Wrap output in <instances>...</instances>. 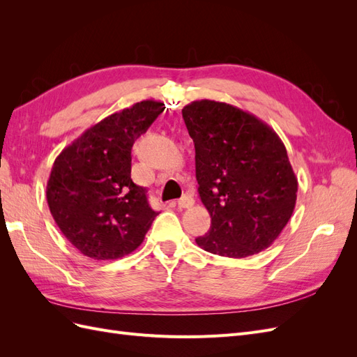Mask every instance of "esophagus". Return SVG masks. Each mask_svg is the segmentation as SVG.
I'll list each match as a JSON object with an SVG mask.
<instances>
[{"label": "esophagus", "instance_id": "1", "mask_svg": "<svg viewBox=\"0 0 357 357\" xmlns=\"http://www.w3.org/2000/svg\"><path fill=\"white\" fill-rule=\"evenodd\" d=\"M193 204H195V199H193L190 195H185L177 201V207L178 208H190Z\"/></svg>", "mask_w": 357, "mask_h": 357}]
</instances>
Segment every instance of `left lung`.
Masks as SVG:
<instances>
[{"label":"left lung","instance_id":"1","mask_svg":"<svg viewBox=\"0 0 357 357\" xmlns=\"http://www.w3.org/2000/svg\"><path fill=\"white\" fill-rule=\"evenodd\" d=\"M195 144L198 192L211 215L197 244L241 259L271 245L295 210L298 180L282 139L238 107L199 100L181 110Z\"/></svg>","mask_w":357,"mask_h":357}]
</instances>
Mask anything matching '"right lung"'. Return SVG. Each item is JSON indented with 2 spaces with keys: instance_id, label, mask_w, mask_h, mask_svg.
<instances>
[{
  "instance_id": "right-lung-1",
  "label": "right lung",
  "mask_w": 357,
  "mask_h": 357,
  "mask_svg": "<svg viewBox=\"0 0 357 357\" xmlns=\"http://www.w3.org/2000/svg\"><path fill=\"white\" fill-rule=\"evenodd\" d=\"M137 102L91 126L53 162L46 197L66 238L84 256L119 259L143 243L158 213L131 178V150L164 112Z\"/></svg>"
}]
</instances>
